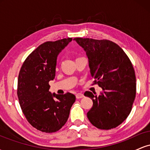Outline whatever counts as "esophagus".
<instances>
[{"mask_svg": "<svg viewBox=\"0 0 150 150\" xmlns=\"http://www.w3.org/2000/svg\"><path fill=\"white\" fill-rule=\"evenodd\" d=\"M82 97H84V95L83 94H82V93H77V94H76L77 99H81V98Z\"/></svg>", "mask_w": 150, "mask_h": 150, "instance_id": "esophagus-1", "label": "esophagus"}]
</instances>
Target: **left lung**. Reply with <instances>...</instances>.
I'll use <instances>...</instances> for the list:
<instances>
[{
	"label": "left lung",
	"instance_id": "8db88e82",
	"mask_svg": "<svg viewBox=\"0 0 150 150\" xmlns=\"http://www.w3.org/2000/svg\"><path fill=\"white\" fill-rule=\"evenodd\" d=\"M86 51L94 84L102 88L99 96L85 92L93 106L87 116L101 130L121 124L131 111L136 94V78L131 61L123 50L111 41L75 38Z\"/></svg>",
	"mask_w": 150,
	"mask_h": 150
}]
</instances>
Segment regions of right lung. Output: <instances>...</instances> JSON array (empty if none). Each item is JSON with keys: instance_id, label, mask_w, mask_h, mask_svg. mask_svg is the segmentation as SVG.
<instances>
[{"instance_id": "right-lung-1", "label": "right lung", "mask_w": 150, "mask_h": 150, "mask_svg": "<svg viewBox=\"0 0 150 150\" xmlns=\"http://www.w3.org/2000/svg\"><path fill=\"white\" fill-rule=\"evenodd\" d=\"M67 38L46 42L27 56L18 76V97L26 119L34 128L51 133L65 124L75 96L51 94L50 80L56 75L58 55L72 41Z\"/></svg>"}]
</instances>
